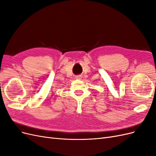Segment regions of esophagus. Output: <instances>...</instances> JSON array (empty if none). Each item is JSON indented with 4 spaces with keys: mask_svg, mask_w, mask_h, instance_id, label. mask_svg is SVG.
I'll return each mask as SVG.
<instances>
[{
    "mask_svg": "<svg viewBox=\"0 0 156 156\" xmlns=\"http://www.w3.org/2000/svg\"><path fill=\"white\" fill-rule=\"evenodd\" d=\"M77 79H81V77H79V76H77V77H76Z\"/></svg>",
    "mask_w": 156,
    "mask_h": 156,
    "instance_id": "obj_1",
    "label": "esophagus"
}]
</instances>
